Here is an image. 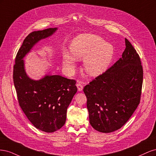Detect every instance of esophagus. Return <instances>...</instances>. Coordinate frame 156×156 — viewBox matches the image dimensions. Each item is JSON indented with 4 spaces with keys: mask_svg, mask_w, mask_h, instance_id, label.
Segmentation results:
<instances>
[{
    "mask_svg": "<svg viewBox=\"0 0 156 156\" xmlns=\"http://www.w3.org/2000/svg\"><path fill=\"white\" fill-rule=\"evenodd\" d=\"M76 86H77V87L78 91H79V92H81V91L83 90V84H82V83H81L77 82V84H76Z\"/></svg>",
    "mask_w": 156,
    "mask_h": 156,
    "instance_id": "1",
    "label": "esophagus"
}]
</instances>
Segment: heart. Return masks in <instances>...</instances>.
Here are the masks:
<instances>
[{"instance_id":"obj_1","label":"heart","mask_w":156,"mask_h":156,"mask_svg":"<svg viewBox=\"0 0 156 156\" xmlns=\"http://www.w3.org/2000/svg\"><path fill=\"white\" fill-rule=\"evenodd\" d=\"M71 55L64 51L62 55L63 66L68 72L73 73L76 66V59L83 60V67L90 76H98L109 66L114 55V47L95 34H80L72 40L70 45ZM76 58L75 59L74 58Z\"/></svg>"}]
</instances>
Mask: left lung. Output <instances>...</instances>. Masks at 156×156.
Wrapping results in <instances>:
<instances>
[{
  "mask_svg": "<svg viewBox=\"0 0 156 156\" xmlns=\"http://www.w3.org/2000/svg\"><path fill=\"white\" fill-rule=\"evenodd\" d=\"M125 42L122 57L83 88L90 124L102 133L121 128L140 102L143 67L136 50L126 38Z\"/></svg>",
  "mask_w": 156,
  "mask_h": 156,
  "instance_id": "left-lung-1",
  "label": "left lung"
}]
</instances>
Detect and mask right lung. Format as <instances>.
Wrapping results in <instances>:
<instances>
[{"instance_id": "obj_1", "label": "right lung", "mask_w": 156, "mask_h": 156, "mask_svg": "<svg viewBox=\"0 0 156 156\" xmlns=\"http://www.w3.org/2000/svg\"><path fill=\"white\" fill-rule=\"evenodd\" d=\"M57 30L49 28L30 33L17 52L13 66V83L20 105L34 126L47 133L57 131L65 124L67 108L77 91L76 81L50 72L39 80L32 79L26 73L23 58L40 40Z\"/></svg>"}]
</instances>
